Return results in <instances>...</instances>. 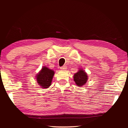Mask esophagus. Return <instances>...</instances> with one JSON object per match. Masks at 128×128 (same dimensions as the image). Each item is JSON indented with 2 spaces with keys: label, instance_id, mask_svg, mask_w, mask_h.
<instances>
[{
  "label": "esophagus",
  "instance_id": "obj_1",
  "mask_svg": "<svg viewBox=\"0 0 128 128\" xmlns=\"http://www.w3.org/2000/svg\"><path fill=\"white\" fill-rule=\"evenodd\" d=\"M60 69L61 70H66V66H61L60 68Z\"/></svg>",
  "mask_w": 128,
  "mask_h": 128
}]
</instances>
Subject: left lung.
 Segmentation results:
<instances>
[{
  "instance_id": "1",
  "label": "left lung",
  "mask_w": 128,
  "mask_h": 128,
  "mask_svg": "<svg viewBox=\"0 0 128 128\" xmlns=\"http://www.w3.org/2000/svg\"><path fill=\"white\" fill-rule=\"evenodd\" d=\"M88 79V75L82 69H80L74 75V80L78 86H82L85 85Z\"/></svg>"
}]
</instances>
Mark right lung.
<instances>
[{
    "instance_id": "right-lung-1",
    "label": "right lung",
    "mask_w": 128,
    "mask_h": 128,
    "mask_svg": "<svg viewBox=\"0 0 128 128\" xmlns=\"http://www.w3.org/2000/svg\"><path fill=\"white\" fill-rule=\"evenodd\" d=\"M54 74L53 70L46 66H43L42 70L37 75L36 78L38 84L43 88H48L51 85L52 81Z\"/></svg>"
}]
</instances>
